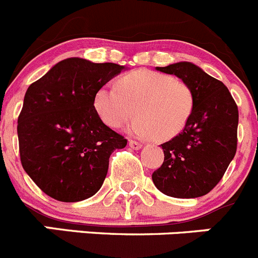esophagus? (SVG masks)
Here are the masks:
<instances>
[{
    "instance_id": "obj_1",
    "label": "esophagus",
    "mask_w": 258,
    "mask_h": 258,
    "mask_svg": "<svg viewBox=\"0 0 258 258\" xmlns=\"http://www.w3.org/2000/svg\"><path fill=\"white\" fill-rule=\"evenodd\" d=\"M129 146H131L133 149H141L142 148V143H139V142H137V141H133V139H131V141H129Z\"/></svg>"
}]
</instances>
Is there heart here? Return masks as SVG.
I'll return each mask as SVG.
<instances>
[{
	"label": "heart",
	"mask_w": 258,
	"mask_h": 258,
	"mask_svg": "<svg viewBox=\"0 0 258 258\" xmlns=\"http://www.w3.org/2000/svg\"><path fill=\"white\" fill-rule=\"evenodd\" d=\"M94 107L110 127H119L138 115L131 133L163 142L186 127L195 109V92L186 81L171 75L138 70L122 75L117 87L104 85L94 96Z\"/></svg>",
	"instance_id": "heart-1"
}]
</instances>
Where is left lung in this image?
<instances>
[{
    "label": "left lung",
    "instance_id": "1",
    "mask_svg": "<svg viewBox=\"0 0 258 258\" xmlns=\"http://www.w3.org/2000/svg\"><path fill=\"white\" fill-rule=\"evenodd\" d=\"M157 71L186 81L195 92V109L185 129L161 144L164 161L152 180L161 192L172 198L207 195L222 180L237 152V104L222 81L192 63Z\"/></svg>",
    "mask_w": 258,
    "mask_h": 258
}]
</instances>
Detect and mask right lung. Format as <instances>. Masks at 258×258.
I'll return each mask as SVG.
<instances>
[{
	"label": "right lung",
	"mask_w": 258,
	"mask_h": 258,
	"mask_svg": "<svg viewBox=\"0 0 258 258\" xmlns=\"http://www.w3.org/2000/svg\"><path fill=\"white\" fill-rule=\"evenodd\" d=\"M122 66L68 58L29 86L17 119L20 159L43 192L85 200L100 190L109 158L127 141L102 122L94 96Z\"/></svg>",
	"instance_id": "add662e5"
}]
</instances>
